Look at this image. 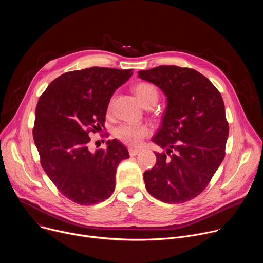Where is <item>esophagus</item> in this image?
Returning <instances> with one entry per match:
<instances>
[{
	"label": "esophagus",
	"mask_w": 263,
	"mask_h": 263,
	"mask_svg": "<svg viewBox=\"0 0 263 263\" xmlns=\"http://www.w3.org/2000/svg\"><path fill=\"white\" fill-rule=\"evenodd\" d=\"M140 152V149L139 148H129V154H130V156H136L138 153Z\"/></svg>",
	"instance_id": "obj_1"
}]
</instances>
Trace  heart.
Segmentation results:
<instances>
[{"mask_svg": "<svg viewBox=\"0 0 263 263\" xmlns=\"http://www.w3.org/2000/svg\"><path fill=\"white\" fill-rule=\"evenodd\" d=\"M138 101L144 106H154L159 98V93L157 88L147 82H140L135 85L133 89ZM111 104L109 105L110 109ZM151 130L147 126L144 125H136L131 123H126L118 127L115 131V135L121 141L129 144V145H138L142 141L144 137H146Z\"/></svg>", "mask_w": 263, "mask_h": 263, "instance_id": "heart-1", "label": "heart"}]
</instances>
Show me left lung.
Listing matches in <instances>:
<instances>
[{
  "instance_id": "left-lung-1",
  "label": "left lung",
  "mask_w": 263,
  "mask_h": 263,
  "mask_svg": "<svg viewBox=\"0 0 263 263\" xmlns=\"http://www.w3.org/2000/svg\"><path fill=\"white\" fill-rule=\"evenodd\" d=\"M138 77L157 85L166 96L162 125L153 142L155 166L144 172L146 191L168 204L198 197L220 165L229 135L219 91L199 71L177 65L139 70Z\"/></svg>"
}]
</instances>
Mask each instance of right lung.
<instances>
[{"label": "right lung", "mask_w": 263, "mask_h": 263, "mask_svg": "<svg viewBox=\"0 0 263 263\" xmlns=\"http://www.w3.org/2000/svg\"><path fill=\"white\" fill-rule=\"evenodd\" d=\"M132 69L93 66L64 72L50 83L35 110L33 138L41 164L68 200L93 205L115 192L119 163L129 158L118 139L106 149H89L90 132L102 130L115 91Z\"/></svg>", "instance_id": "1"}]
</instances>
